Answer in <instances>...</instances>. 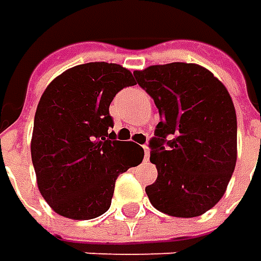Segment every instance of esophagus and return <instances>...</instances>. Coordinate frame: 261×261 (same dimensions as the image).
<instances>
[{"label":"esophagus","mask_w":261,"mask_h":261,"mask_svg":"<svg viewBox=\"0 0 261 261\" xmlns=\"http://www.w3.org/2000/svg\"><path fill=\"white\" fill-rule=\"evenodd\" d=\"M144 151H145V161L149 158V146L144 145Z\"/></svg>","instance_id":"esophagus-1"}]
</instances>
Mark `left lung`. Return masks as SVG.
<instances>
[{"instance_id":"8db88e82","label":"left lung","mask_w":261,"mask_h":261,"mask_svg":"<svg viewBox=\"0 0 261 261\" xmlns=\"http://www.w3.org/2000/svg\"><path fill=\"white\" fill-rule=\"evenodd\" d=\"M161 122L151 139L155 183L149 202L175 218L205 214L225 193L237 163V115L226 87L197 64L171 62L134 71ZM171 136L167 148L163 147Z\"/></svg>"}]
</instances>
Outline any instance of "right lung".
<instances>
[{
	"mask_svg": "<svg viewBox=\"0 0 261 261\" xmlns=\"http://www.w3.org/2000/svg\"><path fill=\"white\" fill-rule=\"evenodd\" d=\"M129 69L90 62L66 69L46 87L30 142L40 195L58 215L86 221L110 207L116 178L142 163L144 149L116 141L109 106L122 88L135 86ZM138 153L141 161L130 164Z\"/></svg>",
	"mask_w": 261,
	"mask_h": 261,
	"instance_id": "1",
	"label": "right lung"
}]
</instances>
